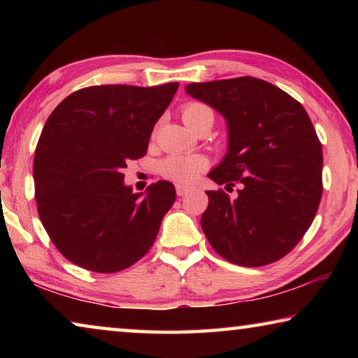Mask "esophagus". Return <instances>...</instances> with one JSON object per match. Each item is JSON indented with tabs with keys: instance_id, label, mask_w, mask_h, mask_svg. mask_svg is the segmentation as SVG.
<instances>
[{
	"instance_id": "obj_1",
	"label": "esophagus",
	"mask_w": 358,
	"mask_h": 358,
	"mask_svg": "<svg viewBox=\"0 0 358 358\" xmlns=\"http://www.w3.org/2000/svg\"><path fill=\"white\" fill-rule=\"evenodd\" d=\"M175 189H177V196L178 197H183V196H186V194L192 189V187L187 186V185H183V183H177V186H175Z\"/></svg>"
}]
</instances>
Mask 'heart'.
Listing matches in <instances>:
<instances>
[{"label":"heart","mask_w":358,"mask_h":358,"mask_svg":"<svg viewBox=\"0 0 358 358\" xmlns=\"http://www.w3.org/2000/svg\"><path fill=\"white\" fill-rule=\"evenodd\" d=\"M203 115H213L210 108L201 102H189L181 108V118L186 126H191ZM207 169V159L203 156H169L161 162V172L164 177L171 178L178 183H192L199 175Z\"/></svg>","instance_id":"obj_1"}]
</instances>
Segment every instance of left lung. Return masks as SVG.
Instances as JSON below:
<instances>
[{"label":"left lung","mask_w":358,"mask_h":358,"mask_svg":"<svg viewBox=\"0 0 358 358\" xmlns=\"http://www.w3.org/2000/svg\"><path fill=\"white\" fill-rule=\"evenodd\" d=\"M186 93L221 113L227 153L208 177L227 187L207 191L205 237L229 262H276L310 229L322 197V145L299 101L256 77L186 85Z\"/></svg>","instance_id":"8db88e82"}]
</instances>
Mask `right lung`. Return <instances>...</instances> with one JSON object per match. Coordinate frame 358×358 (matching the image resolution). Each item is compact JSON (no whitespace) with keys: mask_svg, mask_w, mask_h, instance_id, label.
Instances as JSON below:
<instances>
[{"mask_svg":"<svg viewBox=\"0 0 358 358\" xmlns=\"http://www.w3.org/2000/svg\"><path fill=\"white\" fill-rule=\"evenodd\" d=\"M178 83L101 85L69 94L45 121L33 178L42 226L82 268L115 273L142 259L175 202L171 181L132 192L123 169L147 153Z\"/></svg>","mask_w":358,"mask_h":358,"instance_id":"add662e5","label":"right lung"}]
</instances>
